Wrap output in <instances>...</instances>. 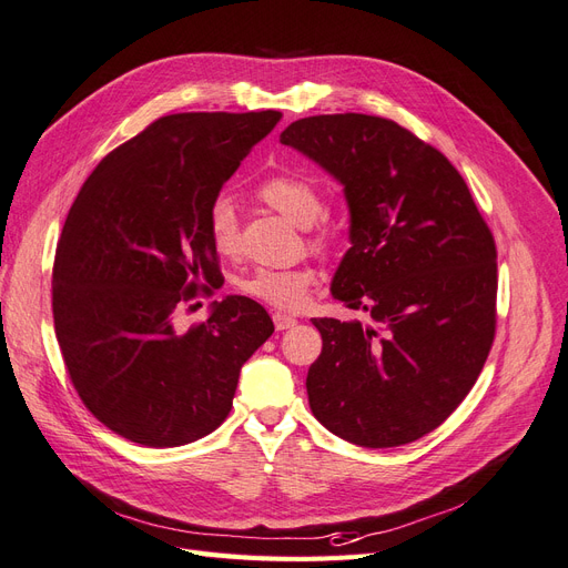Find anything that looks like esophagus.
I'll return each instance as SVG.
<instances>
[{"mask_svg": "<svg viewBox=\"0 0 568 568\" xmlns=\"http://www.w3.org/2000/svg\"><path fill=\"white\" fill-rule=\"evenodd\" d=\"M273 325H276V331H290V327L297 325V318L287 314H273Z\"/></svg>", "mask_w": 568, "mask_h": 568, "instance_id": "obj_1", "label": "esophagus"}]
</instances>
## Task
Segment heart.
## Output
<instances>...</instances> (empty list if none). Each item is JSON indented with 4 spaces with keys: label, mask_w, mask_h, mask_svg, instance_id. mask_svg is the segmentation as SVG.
Here are the masks:
<instances>
[{
    "label": "heart",
    "mask_w": 568,
    "mask_h": 568,
    "mask_svg": "<svg viewBox=\"0 0 568 568\" xmlns=\"http://www.w3.org/2000/svg\"><path fill=\"white\" fill-rule=\"evenodd\" d=\"M257 195L264 203L290 219L292 224L302 229L314 226L325 212L323 197L318 189L311 181L297 176V174H273L266 181H262ZM207 235L212 241V247L219 254H233L237 247V212L233 200L226 195H219L212 200L207 210ZM318 247L325 243L323 235H316L314 241ZM316 273L308 266H295V268H254L250 276H245L237 283V290L245 295L260 300L264 304H271L276 308H297L306 300L308 287L314 285Z\"/></svg>",
    "instance_id": "heart-1"
}]
</instances>
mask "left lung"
I'll return each mask as SVG.
<instances>
[{
  "instance_id": "obj_1",
  "label": "left lung",
  "mask_w": 568,
  "mask_h": 568,
  "mask_svg": "<svg viewBox=\"0 0 568 568\" xmlns=\"http://www.w3.org/2000/svg\"><path fill=\"white\" fill-rule=\"evenodd\" d=\"M281 143L344 186L352 247L333 297L371 323L314 318L311 413L344 442L392 448L463 404L496 335V243L448 158L361 113L292 122Z\"/></svg>"
}]
</instances>
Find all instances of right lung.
I'll use <instances>...</instances> for the list:
<instances>
[{"mask_svg": "<svg viewBox=\"0 0 568 568\" xmlns=\"http://www.w3.org/2000/svg\"><path fill=\"white\" fill-rule=\"evenodd\" d=\"M281 118L164 115L108 153L68 212L51 281L57 339L82 404L134 444L172 448L214 432L273 333L266 308L241 295L186 333L176 316L219 278L212 200Z\"/></svg>", "mask_w": 568, "mask_h": 568, "instance_id": "add662e5", "label": "right lung"}]
</instances>
